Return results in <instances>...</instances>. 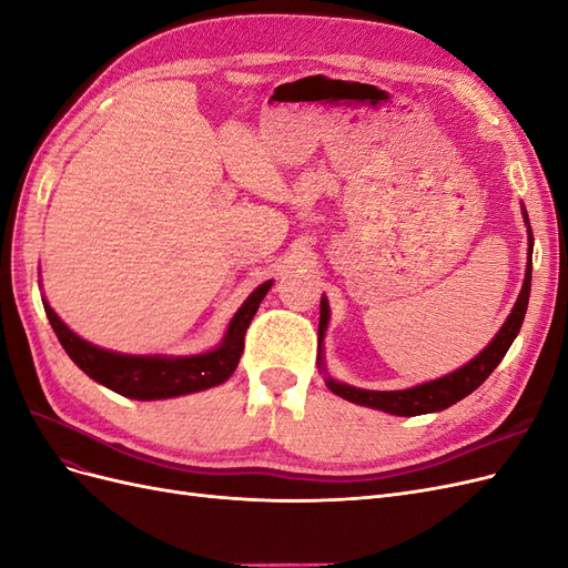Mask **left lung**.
Wrapping results in <instances>:
<instances>
[{
    "instance_id": "left-lung-1",
    "label": "left lung",
    "mask_w": 568,
    "mask_h": 568,
    "mask_svg": "<svg viewBox=\"0 0 568 568\" xmlns=\"http://www.w3.org/2000/svg\"><path fill=\"white\" fill-rule=\"evenodd\" d=\"M521 213H524V222L528 227V263H526V277H524L521 294H519L517 303H514L507 322L503 324V329L495 334V338L471 359V363H467V365L450 372V374L440 376V379L412 386V388H405V390L355 388V386H348V384H341V382L332 379L329 374H326V386H329V390L336 393L338 398L351 400L355 405L374 407V409H382V412H388V415H398V417H415V415H428V412H440L445 407H450L457 400L467 398L471 390H476L480 384H484L490 376V372L503 363V357L509 351L511 341L517 338L521 324H524L526 307H528L530 267H532V232H530V225H528L526 209H521ZM326 324H329V303H326V298L322 296L320 332H317V365H320L322 372H326L324 369V357H322V341H324V334H326Z\"/></svg>"
}]
</instances>
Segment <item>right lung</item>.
<instances>
[{"label": "right lung", "instance_id": "right-lung-1", "mask_svg": "<svg viewBox=\"0 0 568 568\" xmlns=\"http://www.w3.org/2000/svg\"><path fill=\"white\" fill-rule=\"evenodd\" d=\"M272 286V280L257 286L253 294L239 307L232 317L225 338L217 348L199 355L168 357V355H125L99 348L94 343L80 338L75 332L68 329L61 317L44 303V313L49 317L51 329L59 336L63 351L73 363L94 379L125 398L134 400H163L175 398L220 386L234 374L239 357L244 353V336L257 305L265 298Z\"/></svg>", "mask_w": 568, "mask_h": 568}]
</instances>
